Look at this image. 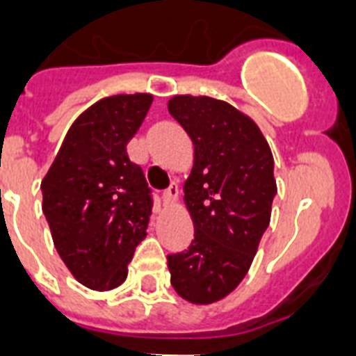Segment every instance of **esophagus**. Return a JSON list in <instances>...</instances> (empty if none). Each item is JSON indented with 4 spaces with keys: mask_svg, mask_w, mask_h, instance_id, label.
<instances>
[{
    "mask_svg": "<svg viewBox=\"0 0 356 356\" xmlns=\"http://www.w3.org/2000/svg\"><path fill=\"white\" fill-rule=\"evenodd\" d=\"M162 200L166 205H175L179 200V188H177V183H172L164 190V194H162Z\"/></svg>",
    "mask_w": 356,
    "mask_h": 356,
    "instance_id": "esophagus-1",
    "label": "esophagus"
}]
</instances>
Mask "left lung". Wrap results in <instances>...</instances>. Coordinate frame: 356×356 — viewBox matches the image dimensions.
Segmentation results:
<instances>
[{
  "label": "left lung",
  "mask_w": 356,
  "mask_h": 356,
  "mask_svg": "<svg viewBox=\"0 0 356 356\" xmlns=\"http://www.w3.org/2000/svg\"><path fill=\"white\" fill-rule=\"evenodd\" d=\"M168 111L194 142L183 186L194 240L168 254V270L181 298L211 305L242 282L270 225L273 155L259 125L227 102L186 94L173 96Z\"/></svg>",
  "instance_id": "1"
}]
</instances>
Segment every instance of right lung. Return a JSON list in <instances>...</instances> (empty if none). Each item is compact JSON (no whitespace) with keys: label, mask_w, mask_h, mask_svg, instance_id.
I'll list each match as a JSON object with an SVG mask.
<instances>
[{"label":"right lung","mask_w":356,"mask_h":356,"mask_svg":"<svg viewBox=\"0 0 356 356\" xmlns=\"http://www.w3.org/2000/svg\"><path fill=\"white\" fill-rule=\"evenodd\" d=\"M151 94L103 97L72 123L46 177L42 212L70 273L86 288L113 290L127 279L145 238L151 190L127 155L149 111Z\"/></svg>","instance_id":"1"}]
</instances>
